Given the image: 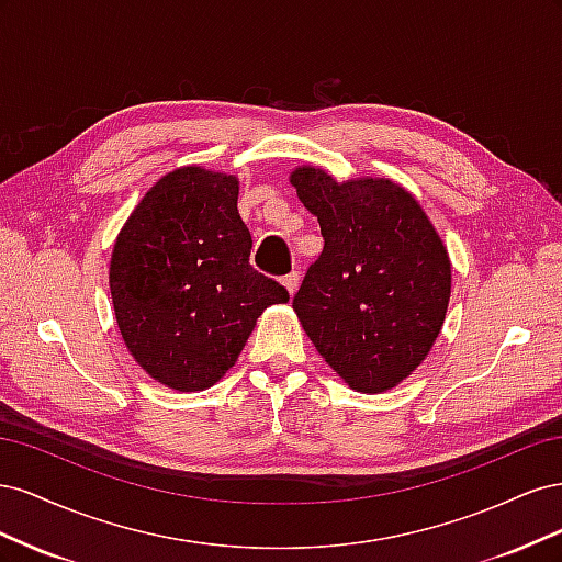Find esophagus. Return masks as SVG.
<instances>
[{"mask_svg": "<svg viewBox=\"0 0 562 562\" xmlns=\"http://www.w3.org/2000/svg\"><path fill=\"white\" fill-rule=\"evenodd\" d=\"M283 285H285V291H288V293H291V295H295V291H297V285H300V274H297V271H295V269L291 271V274H285V277H283Z\"/></svg>", "mask_w": 562, "mask_h": 562, "instance_id": "esophagus-1", "label": "esophagus"}]
</instances>
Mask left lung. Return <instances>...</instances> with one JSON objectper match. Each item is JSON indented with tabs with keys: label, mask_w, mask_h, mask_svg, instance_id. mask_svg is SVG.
Here are the masks:
<instances>
[{
	"label": "left lung",
	"mask_w": 562,
	"mask_h": 562,
	"mask_svg": "<svg viewBox=\"0 0 562 562\" xmlns=\"http://www.w3.org/2000/svg\"><path fill=\"white\" fill-rule=\"evenodd\" d=\"M291 182L323 236L293 297L304 333L351 389L396 386L443 328L452 283L443 241L417 199L391 180L337 182L302 166Z\"/></svg>",
	"instance_id": "obj_1"
}]
</instances>
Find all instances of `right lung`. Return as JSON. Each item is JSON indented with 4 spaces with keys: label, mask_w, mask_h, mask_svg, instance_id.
<instances>
[{
    "label": "right lung",
    "mask_w": 562,
    "mask_h": 562,
    "mask_svg": "<svg viewBox=\"0 0 562 562\" xmlns=\"http://www.w3.org/2000/svg\"><path fill=\"white\" fill-rule=\"evenodd\" d=\"M239 180L201 166L166 173L116 236L110 293L116 326L149 378L176 391L213 386L236 363L285 288L255 271L236 211Z\"/></svg>",
    "instance_id": "add662e5"
}]
</instances>
